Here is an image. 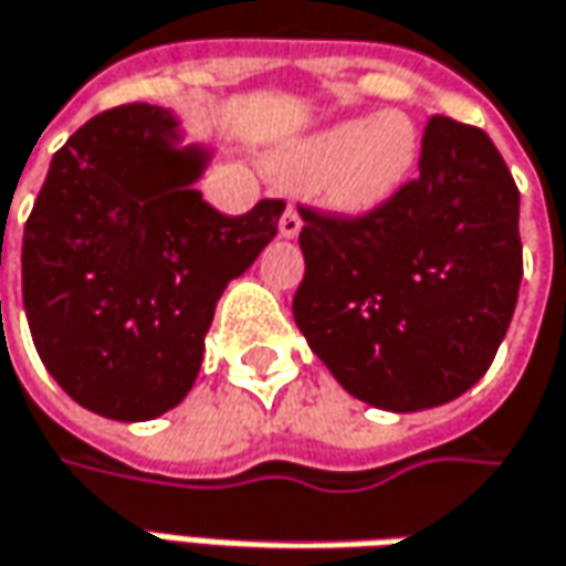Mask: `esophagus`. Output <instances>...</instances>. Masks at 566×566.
Instances as JSON below:
<instances>
[{
    "instance_id": "esophagus-1",
    "label": "esophagus",
    "mask_w": 566,
    "mask_h": 566,
    "mask_svg": "<svg viewBox=\"0 0 566 566\" xmlns=\"http://www.w3.org/2000/svg\"><path fill=\"white\" fill-rule=\"evenodd\" d=\"M301 216H297V209L294 206H287L282 216V222H279V234L282 238H297L301 234Z\"/></svg>"
}]
</instances>
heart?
<instances>
[{
  "label": "heart",
  "instance_id": "1",
  "mask_svg": "<svg viewBox=\"0 0 566 566\" xmlns=\"http://www.w3.org/2000/svg\"><path fill=\"white\" fill-rule=\"evenodd\" d=\"M419 166V130L403 112L350 118L291 140L269 156L284 185H316L319 200L342 216H373L388 206Z\"/></svg>",
  "mask_w": 566,
  "mask_h": 566
}]
</instances>
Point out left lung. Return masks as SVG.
Here are the masks:
<instances>
[{
    "label": "left lung",
    "mask_w": 566,
    "mask_h": 566,
    "mask_svg": "<svg viewBox=\"0 0 566 566\" xmlns=\"http://www.w3.org/2000/svg\"><path fill=\"white\" fill-rule=\"evenodd\" d=\"M301 219L294 322L344 391L413 413L485 376L523 279L520 190L485 130L432 115L391 203Z\"/></svg>",
    "instance_id": "left-lung-1"
}]
</instances>
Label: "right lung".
Wrapping results in <instances>:
<instances>
[{
    "mask_svg": "<svg viewBox=\"0 0 566 566\" xmlns=\"http://www.w3.org/2000/svg\"><path fill=\"white\" fill-rule=\"evenodd\" d=\"M206 163L149 103L90 118L52 156L24 224V310L52 379L99 417L144 422L187 398L222 291L279 231L282 200L206 203Z\"/></svg>",
    "mask_w": 566,
    "mask_h": 566,
    "instance_id": "right-lung-1",
    "label": "right lung"
}]
</instances>
